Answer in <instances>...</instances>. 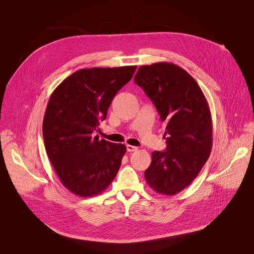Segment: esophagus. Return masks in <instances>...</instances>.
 <instances>
[{"instance_id": "esophagus-1", "label": "esophagus", "mask_w": 254, "mask_h": 254, "mask_svg": "<svg viewBox=\"0 0 254 254\" xmlns=\"http://www.w3.org/2000/svg\"><path fill=\"white\" fill-rule=\"evenodd\" d=\"M127 152H134L137 150V148L134 146H131V145H127Z\"/></svg>"}]
</instances>
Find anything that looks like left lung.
<instances>
[{"mask_svg": "<svg viewBox=\"0 0 254 254\" xmlns=\"http://www.w3.org/2000/svg\"><path fill=\"white\" fill-rule=\"evenodd\" d=\"M133 81L167 125V147L152 153L146 181L156 192L174 195L190 186L210 157L213 124L209 104L195 80L174 64L142 65Z\"/></svg>", "mask_w": 254, "mask_h": 254, "instance_id": "obj_1", "label": "left lung"}]
</instances>
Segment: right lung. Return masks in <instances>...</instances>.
Instances as JSON below:
<instances>
[{"mask_svg":"<svg viewBox=\"0 0 254 254\" xmlns=\"http://www.w3.org/2000/svg\"><path fill=\"white\" fill-rule=\"evenodd\" d=\"M135 68H81L53 92L42 124L45 151L63 186L74 194L101 193L119 172L127 147L93 133Z\"/></svg>","mask_w":254,"mask_h":254,"instance_id":"obj_1","label":"right lung"}]
</instances>
